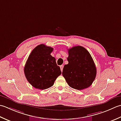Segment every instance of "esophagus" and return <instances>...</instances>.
I'll return each instance as SVG.
<instances>
[{"instance_id":"34e87169","label":"esophagus","mask_w":121,"mask_h":121,"mask_svg":"<svg viewBox=\"0 0 121 121\" xmlns=\"http://www.w3.org/2000/svg\"><path fill=\"white\" fill-rule=\"evenodd\" d=\"M60 70L61 71H62L63 70V68H64V66L63 65H60Z\"/></svg>"}]
</instances>
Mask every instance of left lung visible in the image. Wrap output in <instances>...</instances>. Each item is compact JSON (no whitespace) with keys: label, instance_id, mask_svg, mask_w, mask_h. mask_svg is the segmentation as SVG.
I'll use <instances>...</instances> for the list:
<instances>
[{"label":"left lung","instance_id":"left-lung-1","mask_svg":"<svg viewBox=\"0 0 121 121\" xmlns=\"http://www.w3.org/2000/svg\"><path fill=\"white\" fill-rule=\"evenodd\" d=\"M68 64L64 66L62 74L68 85L77 90H83L92 85L97 69L89 52L81 46L68 49Z\"/></svg>","mask_w":121,"mask_h":121}]
</instances>
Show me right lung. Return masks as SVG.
<instances>
[{"mask_svg": "<svg viewBox=\"0 0 121 121\" xmlns=\"http://www.w3.org/2000/svg\"><path fill=\"white\" fill-rule=\"evenodd\" d=\"M53 48L40 44L30 54L24 66L27 80L33 87L44 90L54 85L61 70L56 59L51 55Z\"/></svg>", "mask_w": 121, "mask_h": 121, "instance_id": "right-lung-1", "label": "right lung"}]
</instances>
